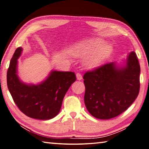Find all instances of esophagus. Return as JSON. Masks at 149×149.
<instances>
[{
  "mask_svg": "<svg viewBox=\"0 0 149 149\" xmlns=\"http://www.w3.org/2000/svg\"><path fill=\"white\" fill-rule=\"evenodd\" d=\"M76 77L78 80H81L83 79L82 75L80 74V73H77L76 74Z\"/></svg>",
  "mask_w": 149,
  "mask_h": 149,
  "instance_id": "34e87169",
  "label": "esophagus"
}]
</instances>
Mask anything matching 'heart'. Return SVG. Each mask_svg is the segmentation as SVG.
Instances as JSON below:
<instances>
[{
    "instance_id": "heart-1",
    "label": "heart",
    "mask_w": 149,
    "mask_h": 149,
    "mask_svg": "<svg viewBox=\"0 0 149 149\" xmlns=\"http://www.w3.org/2000/svg\"><path fill=\"white\" fill-rule=\"evenodd\" d=\"M113 48L100 38H93L73 47L71 53L75 57H85V65L93 68L98 66L111 55Z\"/></svg>"
}]
</instances>
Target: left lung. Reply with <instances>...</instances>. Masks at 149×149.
<instances>
[{"instance_id": "left-lung-1", "label": "left lung", "mask_w": 149, "mask_h": 149, "mask_svg": "<svg viewBox=\"0 0 149 149\" xmlns=\"http://www.w3.org/2000/svg\"><path fill=\"white\" fill-rule=\"evenodd\" d=\"M140 65L134 51L126 64H105L84 74V101L88 112L99 119H109L128 109L138 96Z\"/></svg>"}]
</instances>
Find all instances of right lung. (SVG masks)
I'll return each mask as SVG.
<instances>
[{
  "mask_svg": "<svg viewBox=\"0 0 149 149\" xmlns=\"http://www.w3.org/2000/svg\"><path fill=\"white\" fill-rule=\"evenodd\" d=\"M22 47L16 49L7 72V85L12 98L21 112L28 117L49 120L58 114L66 92L76 80L72 72L53 71L37 85L23 83L17 75V59Z\"/></svg>",
  "mask_w": 149,
  "mask_h": 149,
  "instance_id": "right-lung-1",
  "label": "right lung"
}]
</instances>
